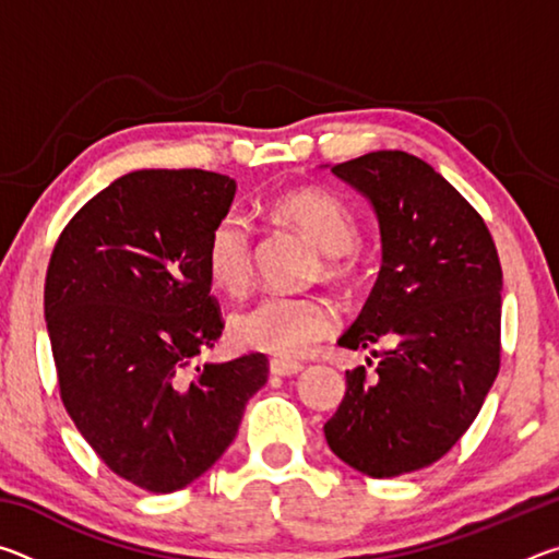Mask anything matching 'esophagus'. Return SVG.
Here are the masks:
<instances>
[{
	"instance_id": "1",
	"label": "esophagus",
	"mask_w": 559,
	"mask_h": 559,
	"mask_svg": "<svg viewBox=\"0 0 559 559\" xmlns=\"http://www.w3.org/2000/svg\"><path fill=\"white\" fill-rule=\"evenodd\" d=\"M269 367H271V374L276 377H290L302 370V365L296 362V359H283V357H273Z\"/></svg>"
}]
</instances>
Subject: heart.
<instances>
[{
  "instance_id": "obj_1",
  "label": "heart",
  "mask_w": 559,
  "mask_h": 559,
  "mask_svg": "<svg viewBox=\"0 0 559 559\" xmlns=\"http://www.w3.org/2000/svg\"><path fill=\"white\" fill-rule=\"evenodd\" d=\"M273 214L296 226L325 253L330 278H349L357 269L353 241L357 222L337 194L302 187L281 194ZM206 273L216 288L241 296L253 278V226L239 212L216 219L204 246ZM335 330V310L320 296H263L231 318L229 333L239 347L278 357H302Z\"/></svg>"
}]
</instances>
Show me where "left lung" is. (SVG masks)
Wrapping results in <instances>:
<instances>
[{"label": "left lung", "mask_w": 559, "mask_h": 559, "mask_svg": "<svg viewBox=\"0 0 559 559\" xmlns=\"http://www.w3.org/2000/svg\"><path fill=\"white\" fill-rule=\"evenodd\" d=\"M370 202L382 269L362 313L337 345L394 343L325 424L340 461L392 478L439 461L476 419L500 367V271L478 212L437 169L402 150L330 167ZM372 365V359H367Z\"/></svg>", "instance_id": "obj_1"}]
</instances>
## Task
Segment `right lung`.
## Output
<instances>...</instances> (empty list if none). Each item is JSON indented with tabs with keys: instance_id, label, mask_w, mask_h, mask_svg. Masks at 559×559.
Here are the masks:
<instances>
[{
	"instance_id": "1",
	"label": "right lung",
	"mask_w": 559,
	"mask_h": 559,
	"mask_svg": "<svg viewBox=\"0 0 559 559\" xmlns=\"http://www.w3.org/2000/svg\"><path fill=\"white\" fill-rule=\"evenodd\" d=\"M236 182L204 169H138L66 226L44 286L66 412L103 463L150 493L210 471L269 377L261 353L194 365L222 316L204 246Z\"/></svg>"
}]
</instances>
